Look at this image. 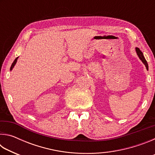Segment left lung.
<instances>
[{"instance_id": "left-lung-1", "label": "left lung", "mask_w": 155, "mask_h": 155, "mask_svg": "<svg viewBox=\"0 0 155 155\" xmlns=\"http://www.w3.org/2000/svg\"><path fill=\"white\" fill-rule=\"evenodd\" d=\"M135 51H136V52H137V56L139 57V58L140 59V60L141 61H142L143 64L145 65V66L146 68V70H148V63H147L146 60L145 59V57H144L143 54L142 53V52H141L140 49H139L138 48H135Z\"/></svg>"}]
</instances>
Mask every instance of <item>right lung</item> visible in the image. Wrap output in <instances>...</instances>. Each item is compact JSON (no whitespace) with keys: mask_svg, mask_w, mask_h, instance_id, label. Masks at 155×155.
Masks as SVG:
<instances>
[{"mask_svg":"<svg viewBox=\"0 0 155 155\" xmlns=\"http://www.w3.org/2000/svg\"><path fill=\"white\" fill-rule=\"evenodd\" d=\"M18 57H17V58H15V60L14 61V62L12 63V66H11V68H10V70H12V69L13 68H14V66H15V64H16V62H17V60H18Z\"/></svg>","mask_w":155,"mask_h":155,"instance_id":"right-lung-1","label":"right lung"}]
</instances>
